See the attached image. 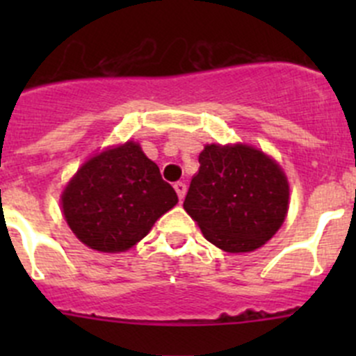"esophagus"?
I'll return each instance as SVG.
<instances>
[{
  "label": "esophagus",
  "instance_id": "1",
  "mask_svg": "<svg viewBox=\"0 0 356 356\" xmlns=\"http://www.w3.org/2000/svg\"><path fill=\"white\" fill-rule=\"evenodd\" d=\"M174 189H175V193H177L179 200H181V201L184 200V196H186V184H184V182H175Z\"/></svg>",
  "mask_w": 356,
  "mask_h": 356
}]
</instances>
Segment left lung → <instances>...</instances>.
I'll return each mask as SVG.
<instances>
[{
    "label": "left lung",
    "instance_id": "obj_1",
    "mask_svg": "<svg viewBox=\"0 0 356 356\" xmlns=\"http://www.w3.org/2000/svg\"><path fill=\"white\" fill-rule=\"evenodd\" d=\"M288 201V179L265 153L243 145H208L200 153L184 210L211 245L245 253L279 231Z\"/></svg>",
    "mask_w": 356,
    "mask_h": 356
}]
</instances>
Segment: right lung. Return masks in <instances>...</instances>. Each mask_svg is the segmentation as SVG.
<instances>
[{"label": "right lung", "instance_id": "obj_1", "mask_svg": "<svg viewBox=\"0 0 356 356\" xmlns=\"http://www.w3.org/2000/svg\"><path fill=\"white\" fill-rule=\"evenodd\" d=\"M175 203L174 188L132 141L86 161L62 196L63 215L74 234L106 253L141 241Z\"/></svg>", "mask_w": 356, "mask_h": 356}]
</instances>
